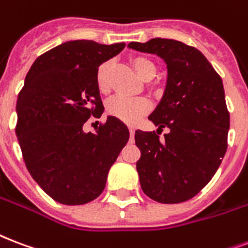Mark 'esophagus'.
<instances>
[{"label":"esophagus","instance_id":"1","mask_svg":"<svg viewBox=\"0 0 248 248\" xmlns=\"http://www.w3.org/2000/svg\"><path fill=\"white\" fill-rule=\"evenodd\" d=\"M128 130H130V138H131V141H132V139H134V132H135V130H134L132 127H130Z\"/></svg>","mask_w":248,"mask_h":248}]
</instances>
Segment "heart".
Masks as SVG:
<instances>
[{
    "instance_id": "b5f03b06",
    "label": "heart",
    "mask_w": 248,
    "mask_h": 248,
    "mask_svg": "<svg viewBox=\"0 0 248 248\" xmlns=\"http://www.w3.org/2000/svg\"><path fill=\"white\" fill-rule=\"evenodd\" d=\"M130 62L141 79L151 80L156 75V65L148 57L135 56L132 57ZM110 71L111 63L109 61L103 62L96 70L94 82L97 90L101 93H108L110 90ZM149 109H151V104L148 100L143 97L128 99V97L117 96L109 100L107 104V111L109 116L128 124H137L138 121H140L141 117L148 113Z\"/></svg>"
}]
</instances>
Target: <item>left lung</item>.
I'll use <instances>...</instances> for the list:
<instances>
[{
	"label": "left lung",
	"mask_w": 248,
	"mask_h": 248,
	"mask_svg": "<svg viewBox=\"0 0 248 248\" xmlns=\"http://www.w3.org/2000/svg\"><path fill=\"white\" fill-rule=\"evenodd\" d=\"M168 65L162 100L148 117L156 131H135L141 190L155 202L182 203L202 191L218 169L228 148L230 116L222 79L200 50L170 39L130 43ZM170 131L162 141V128Z\"/></svg>",
	"instance_id": "8db88e82"
}]
</instances>
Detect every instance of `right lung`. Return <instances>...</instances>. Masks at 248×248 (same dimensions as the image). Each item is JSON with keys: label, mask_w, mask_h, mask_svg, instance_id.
I'll use <instances>...</instances> for the list:
<instances>
[{"label": "right lung", "mask_w": 248, "mask_h": 248, "mask_svg": "<svg viewBox=\"0 0 248 248\" xmlns=\"http://www.w3.org/2000/svg\"><path fill=\"white\" fill-rule=\"evenodd\" d=\"M124 48L92 40L67 41L36 58L16 101L15 134L30 174L52 199L90 203L107 185L108 171L130 138L114 117L84 132L104 111L96 70Z\"/></svg>", "instance_id": "1"}]
</instances>
